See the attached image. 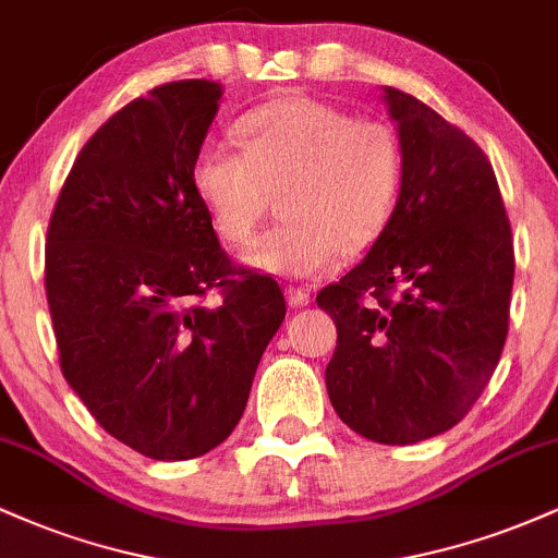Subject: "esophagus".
Segmentation results:
<instances>
[{
    "label": "esophagus",
    "instance_id": "1",
    "mask_svg": "<svg viewBox=\"0 0 558 558\" xmlns=\"http://www.w3.org/2000/svg\"><path fill=\"white\" fill-rule=\"evenodd\" d=\"M286 301L288 306H306L312 301V293L306 291V288H299V286H288L286 288Z\"/></svg>",
    "mask_w": 558,
    "mask_h": 558
}]
</instances>
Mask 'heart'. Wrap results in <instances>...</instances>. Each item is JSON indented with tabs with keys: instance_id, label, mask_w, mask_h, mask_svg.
<instances>
[{
	"instance_id": "obj_1",
	"label": "heart",
	"mask_w": 558,
	"mask_h": 558,
	"mask_svg": "<svg viewBox=\"0 0 558 558\" xmlns=\"http://www.w3.org/2000/svg\"><path fill=\"white\" fill-rule=\"evenodd\" d=\"M241 149L207 144L191 189L217 233L246 243L280 191L286 217L243 254L259 272L312 278L343 248L373 243L403 183V144L383 120H364L310 96H283L243 114Z\"/></svg>"
}]
</instances>
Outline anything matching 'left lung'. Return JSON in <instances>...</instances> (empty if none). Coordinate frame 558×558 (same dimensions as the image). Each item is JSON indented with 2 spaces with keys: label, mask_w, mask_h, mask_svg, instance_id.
<instances>
[{
  "label": "left lung",
  "mask_w": 558,
  "mask_h": 558,
  "mask_svg": "<svg viewBox=\"0 0 558 558\" xmlns=\"http://www.w3.org/2000/svg\"><path fill=\"white\" fill-rule=\"evenodd\" d=\"M403 144L388 226L360 265L317 293L338 345L332 409L375 444L451 430L488 386L509 332L514 243L488 157L462 128L383 88Z\"/></svg>",
  "instance_id": "8db88e82"
}]
</instances>
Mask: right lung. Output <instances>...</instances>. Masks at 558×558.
Returning a JSON list of instances; mask_svg holds the SVG:
<instances>
[{"label":"right lung","instance_id":"obj_1","mask_svg":"<svg viewBox=\"0 0 558 558\" xmlns=\"http://www.w3.org/2000/svg\"><path fill=\"white\" fill-rule=\"evenodd\" d=\"M220 96L215 81H172L114 112L47 230L62 375L112 438L159 462L233 433L286 317L280 286L228 259L191 189ZM209 290L217 305L203 304Z\"/></svg>","mask_w":558,"mask_h":558}]
</instances>
